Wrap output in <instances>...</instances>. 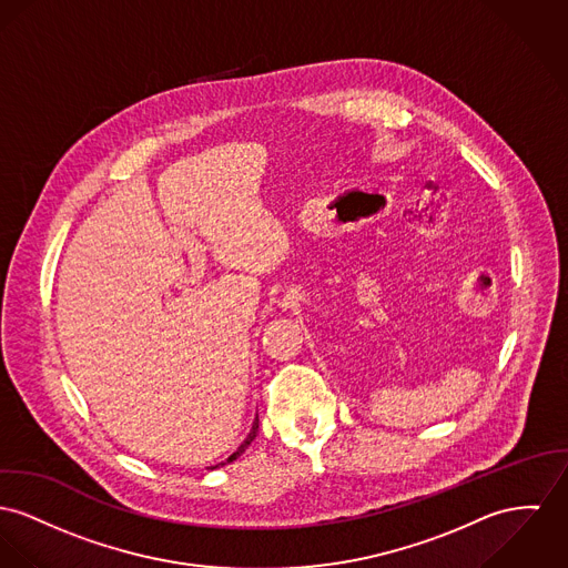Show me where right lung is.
<instances>
[{
  "instance_id": "add662e5",
  "label": "right lung",
  "mask_w": 568,
  "mask_h": 568,
  "mask_svg": "<svg viewBox=\"0 0 568 568\" xmlns=\"http://www.w3.org/2000/svg\"><path fill=\"white\" fill-rule=\"evenodd\" d=\"M257 430H260V417H255V422H253V428H251V433H248V437L244 438V443L226 458V463H233L235 458H240L244 452H246V447L253 443V438L257 437ZM219 467V465H216Z\"/></svg>"
}]
</instances>
